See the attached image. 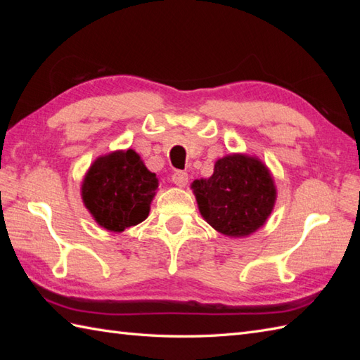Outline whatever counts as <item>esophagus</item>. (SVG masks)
I'll return each mask as SVG.
<instances>
[{
  "label": "esophagus",
  "instance_id": "esophagus-1",
  "mask_svg": "<svg viewBox=\"0 0 360 360\" xmlns=\"http://www.w3.org/2000/svg\"><path fill=\"white\" fill-rule=\"evenodd\" d=\"M172 181L174 182L178 187H184L187 182H188V174L186 172H181V170H176L172 174Z\"/></svg>",
  "mask_w": 360,
  "mask_h": 360
}]
</instances>
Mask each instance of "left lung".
Segmentation results:
<instances>
[{
	"instance_id": "8db88e82",
	"label": "left lung",
	"mask_w": 360,
	"mask_h": 360,
	"mask_svg": "<svg viewBox=\"0 0 360 360\" xmlns=\"http://www.w3.org/2000/svg\"><path fill=\"white\" fill-rule=\"evenodd\" d=\"M204 219L227 236H246L262 227L275 204L271 173L255 158L231 155L218 159L209 179L193 184Z\"/></svg>"
}]
</instances>
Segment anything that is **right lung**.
I'll use <instances>...</instances> for the list:
<instances>
[{
	"instance_id": "right-lung-1",
	"label": "right lung",
	"mask_w": 360,
	"mask_h": 360,
	"mask_svg": "<svg viewBox=\"0 0 360 360\" xmlns=\"http://www.w3.org/2000/svg\"><path fill=\"white\" fill-rule=\"evenodd\" d=\"M158 187L156 174L147 170L136 151H116L91 165L82 198L98 224L122 232L148 217Z\"/></svg>"
}]
</instances>
